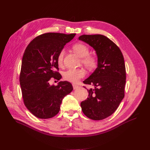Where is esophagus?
Instances as JSON below:
<instances>
[{
  "instance_id": "esophagus-1",
  "label": "esophagus",
  "mask_w": 150,
  "mask_h": 150,
  "mask_svg": "<svg viewBox=\"0 0 150 150\" xmlns=\"http://www.w3.org/2000/svg\"><path fill=\"white\" fill-rule=\"evenodd\" d=\"M73 89H74V90H77V89H79V88H80L81 87H80V86H79L77 85V84H73Z\"/></svg>"
}]
</instances>
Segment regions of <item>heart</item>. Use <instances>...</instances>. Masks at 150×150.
<instances>
[{
  "instance_id": "obj_1",
  "label": "heart",
  "mask_w": 150,
  "mask_h": 150,
  "mask_svg": "<svg viewBox=\"0 0 150 150\" xmlns=\"http://www.w3.org/2000/svg\"><path fill=\"white\" fill-rule=\"evenodd\" d=\"M73 50L77 55L81 57V62L85 68L90 71L94 70L98 66V59L96 56L90 55V48L82 43H77L73 46ZM64 50H60L57 56V63L59 66H62L63 64ZM85 75V71L82 68L69 69L63 73V78L64 80L73 82H78L79 79Z\"/></svg>"
}]
</instances>
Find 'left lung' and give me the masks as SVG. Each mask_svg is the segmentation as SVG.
Here are the masks:
<instances>
[{"label":"left lung","instance_id":"1","mask_svg":"<svg viewBox=\"0 0 150 150\" xmlns=\"http://www.w3.org/2000/svg\"><path fill=\"white\" fill-rule=\"evenodd\" d=\"M79 39L93 47L98 57L97 69L83 81L94 88L88 90V97L81 106L90 119L103 120L116 111L124 97L126 74L124 57L119 47L103 35H83Z\"/></svg>","mask_w":150,"mask_h":150}]
</instances>
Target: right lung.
<instances>
[{
  "label": "right lung",
  "instance_id": "right-lung-1",
  "mask_svg": "<svg viewBox=\"0 0 150 150\" xmlns=\"http://www.w3.org/2000/svg\"><path fill=\"white\" fill-rule=\"evenodd\" d=\"M75 33H46L28 44L22 60L20 84L25 106L34 116L50 119L59 112L62 98L73 90L71 84L60 81L50 84L52 78L59 81L57 56Z\"/></svg>",
  "mask_w": 150,
  "mask_h": 150
}]
</instances>
